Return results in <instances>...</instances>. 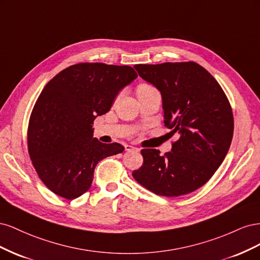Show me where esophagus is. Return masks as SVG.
Listing matches in <instances>:
<instances>
[{
  "instance_id": "1",
  "label": "esophagus",
  "mask_w": 260,
  "mask_h": 260,
  "mask_svg": "<svg viewBox=\"0 0 260 260\" xmlns=\"http://www.w3.org/2000/svg\"><path fill=\"white\" fill-rule=\"evenodd\" d=\"M124 147H125V151H127V152H130V151H139V148H137V147H135V146H132V145H129V144H127Z\"/></svg>"
}]
</instances>
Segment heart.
I'll return each mask as SVG.
<instances>
[{"instance_id":"heart-1","label":"heart","mask_w":260,"mask_h":260,"mask_svg":"<svg viewBox=\"0 0 260 260\" xmlns=\"http://www.w3.org/2000/svg\"><path fill=\"white\" fill-rule=\"evenodd\" d=\"M154 91H157L155 86L152 85V84H149V83H146V82L140 83L138 85V88H137L138 95H143V94H147V93H151V92H154Z\"/></svg>"}]
</instances>
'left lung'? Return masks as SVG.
Listing matches in <instances>:
<instances>
[{"mask_svg": "<svg viewBox=\"0 0 260 260\" xmlns=\"http://www.w3.org/2000/svg\"><path fill=\"white\" fill-rule=\"evenodd\" d=\"M135 68L160 91L165 125L179 139L162 156L158 149H142L143 165L132 176L160 196L194 192L214 176L230 148L234 121L229 100L198 62L140 64Z\"/></svg>", "mask_w": 260, "mask_h": 260, "instance_id": "left-lung-1", "label": "left lung"}]
</instances>
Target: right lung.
Masks as SVG:
<instances>
[{
	"instance_id": "obj_1",
	"label": "right lung",
	"mask_w": 260,
	"mask_h": 260,
	"mask_svg": "<svg viewBox=\"0 0 260 260\" xmlns=\"http://www.w3.org/2000/svg\"><path fill=\"white\" fill-rule=\"evenodd\" d=\"M137 77L130 66L80 62L44 86L30 115L28 152L39 178L53 193L69 201L79 198L90 188L98 162L123 151L119 143L93 138L92 124Z\"/></svg>"
}]
</instances>
